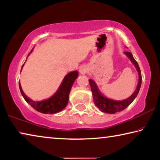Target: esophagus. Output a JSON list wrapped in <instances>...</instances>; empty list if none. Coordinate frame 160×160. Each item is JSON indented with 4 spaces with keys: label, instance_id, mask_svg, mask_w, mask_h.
Instances as JSON below:
<instances>
[{
    "label": "esophagus",
    "instance_id": "1",
    "mask_svg": "<svg viewBox=\"0 0 160 160\" xmlns=\"http://www.w3.org/2000/svg\"><path fill=\"white\" fill-rule=\"evenodd\" d=\"M87 71H88V69H87V68L85 67V66H82V67H81L80 68V72L81 74H85Z\"/></svg>",
    "mask_w": 160,
    "mask_h": 160
}]
</instances>
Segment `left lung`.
Instances as JSON below:
<instances>
[{
  "label": "left lung",
  "instance_id": "1",
  "mask_svg": "<svg viewBox=\"0 0 160 160\" xmlns=\"http://www.w3.org/2000/svg\"><path fill=\"white\" fill-rule=\"evenodd\" d=\"M124 53L129 57V59H130L131 62H132V63H133V64L134 65L136 70H137V72L138 73V82L137 87H136V89L134 92H133L132 96L129 98H127L126 99L122 101H115L104 97V96L101 94V92H100L99 89H98L97 85L96 84L94 81L89 79V82L90 87H91L92 97L94 101V104L98 109L101 110V112L110 113V114H114L115 112H120L122 110H124L127 106H129L130 104L133 102V101L135 99V98L136 97H137L139 90H140L142 82V77L140 68H139L138 63L136 62L134 58L133 57V55L131 52H124Z\"/></svg>",
  "mask_w": 160,
  "mask_h": 160
}]
</instances>
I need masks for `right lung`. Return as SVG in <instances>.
<instances>
[{"instance_id":"obj_1","label":"right lung","mask_w":160,"mask_h":160,"mask_svg":"<svg viewBox=\"0 0 160 160\" xmlns=\"http://www.w3.org/2000/svg\"><path fill=\"white\" fill-rule=\"evenodd\" d=\"M32 51H33V50L29 52L27 57L29 56ZM26 62H27V60H26ZM24 63L22 66L21 71ZM78 76V72L77 71L69 72L63 78L62 84L59 86V89H57V91L55 92V94L52 95L51 97L48 98V99L42 101H36L28 98L24 94V92H23L20 82H19V89L25 101L28 104H30L31 107H33L35 110H36L37 111L40 112L44 113V114H53V113L58 112L62 110L63 108H65V107L68 102V97L69 94H70L71 89Z\"/></svg>"}]
</instances>
